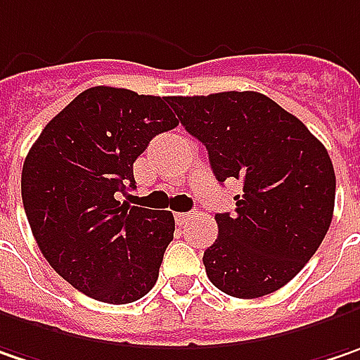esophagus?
I'll use <instances>...</instances> for the list:
<instances>
[{
  "label": "esophagus",
  "mask_w": 360,
  "mask_h": 360,
  "mask_svg": "<svg viewBox=\"0 0 360 360\" xmlns=\"http://www.w3.org/2000/svg\"><path fill=\"white\" fill-rule=\"evenodd\" d=\"M175 219H177V224L179 226H185L189 219H191V213L189 211H183V213H175Z\"/></svg>",
  "instance_id": "34e87169"
}]
</instances>
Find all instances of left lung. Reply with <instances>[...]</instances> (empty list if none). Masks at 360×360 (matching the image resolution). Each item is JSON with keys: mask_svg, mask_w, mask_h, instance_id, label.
Wrapping results in <instances>:
<instances>
[{"mask_svg": "<svg viewBox=\"0 0 360 360\" xmlns=\"http://www.w3.org/2000/svg\"><path fill=\"white\" fill-rule=\"evenodd\" d=\"M199 139L219 183L240 179L236 213H217V240L203 254L211 284L233 298L272 294L306 266L335 211L336 177L302 120L259 92L169 96Z\"/></svg>", "mask_w": 360, "mask_h": 360, "instance_id": "left-lung-1", "label": "left lung"}]
</instances>
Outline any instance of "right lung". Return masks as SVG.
Instances as JSON below:
<instances>
[{
	"label": "right lung",
	"mask_w": 360,
	"mask_h": 360,
	"mask_svg": "<svg viewBox=\"0 0 360 360\" xmlns=\"http://www.w3.org/2000/svg\"><path fill=\"white\" fill-rule=\"evenodd\" d=\"M179 124L167 98L127 88L80 92L38 136L22 169V199L48 264L76 290L108 304L149 292L173 240L165 210L120 203L133 163L153 136Z\"/></svg>",
	"instance_id": "1"
}]
</instances>
